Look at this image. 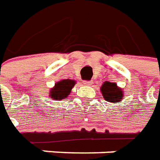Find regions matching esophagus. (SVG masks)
I'll return each mask as SVG.
<instances>
[{"mask_svg": "<svg viewBox=\"0 0 160 160\" xmlns=\"http://www.w3.org/2000/svg\"><path fill=\"white\" fill-rule=\"evenodd\" d=\"M91 83H93L92 81H84V82H83V84H84V85H90Z\"/></svg>", "mask_w": 160, "mask_h": 160, "instance_id": "obj_1", "label": "esophagus"}]
</instances>
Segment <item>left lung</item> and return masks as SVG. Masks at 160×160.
<instances>
[{
  "instance_id": "1",
  "label": "left lung",
  "mask_w": 160,
  "mask_h": 160,
  "mask_svg": "<svg viewBox=\"0 0 160 160\" xmlns=\"http://www.w3.org/2000/svg\"><path fill=\"white\" fill-rule=\"evenodd\" d=\"M101 92L105 100L111 103H120L122 102L124 92L122 88H120L115 82H106L101 86Z\"/></svg>"
}]
</instances>
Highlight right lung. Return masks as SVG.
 <instances>
[{
  "label": "right lung",
  "instance_id": "obj_1",
  "mask_svg": "<svg viewBox=\"0 0 160 160\" xmlns=\"http://www.w3.org/2000/svg\"><path fill=\"white\" fill-rule=\"evenodd\" d=\"M76 81L72 79H62L55 83L49 91V96L52 100H64L71 94V89L76 84Z\"/></svg>",
  "mask_w": 160,
  "mask_h": 160
}]
</instances>
